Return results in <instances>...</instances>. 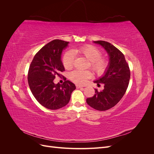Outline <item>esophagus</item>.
<instances>
[{"instance_id": "34e87169", "label": "esophagus", "mask_w": 154, "mask_h": 154, "mask_svg": "<svg viewBox=\"0 0 154 154\" xmlns=\"http://www.w3.org/2000/svg\"><path fill=\"white\" fill-rule=\"evenodd\" d=\"M76 88H82V87H83V86L80 85H76Z\"/></svg>"}]
</instances>
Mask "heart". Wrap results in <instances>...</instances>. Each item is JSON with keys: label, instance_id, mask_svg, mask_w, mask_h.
I'll return each mask as SVG.
<instances>
[{"label": "heart", "instance_id": "heart-1", "mask_svg": "<svg viewBox=\"0 0 154 154\" xmlns=\"http://www.w3.org/2000/svg\"><path fill=\"white\" fill-rule=\"evenodd\" d=\"M74 54L84 57L89 60L91 67L98 75L103 74L108 67V62L105 58L101 57V51L94 45H85L74 49L72 52L67 51L64 54L62 58V64L66 69H71L73 67L75 60ZM91 76L92 72L88 70H75L69 74L70 79L78 85L84 84Z\"/></svg>", "mask_w": 154, "mask_h": 154}]
</instances>
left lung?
I'll use <instances>...</instances> for the list:
<instances>
[{
    "label": "left lung",
    "mask_w": 154,
    "mask_h": 154,
    "mask_svg": "<svg viewBox=\"0 0 154 154\" xmlns=\"http://www.w3.org/2000/svg\"><path fill=\"white\" fill-rule=\"evenodd\" d=\"M106 51L110 57L109 67L104 75L94 82L100 86L104 84L100 92L95 89V94L87 99V103L97 110L104 111L112 108L122 98L127 91L130 78L128 64L124 54L112 44L103 40L94 41Z\"/></svg>",
    "instance_id": "left-lung-1"
}]
</instances>
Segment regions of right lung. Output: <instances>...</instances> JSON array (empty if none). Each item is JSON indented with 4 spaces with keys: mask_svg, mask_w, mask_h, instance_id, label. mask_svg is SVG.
<instances>
[{
    "mask_svg": "<svg viewBox=\"0 0 154 154\" xmlns=\"http://www.w3.org/2000/svg\"><path fill=\"white\" fill-rule=\"evenodd\" d=\"M69 42L56 39L41 48L32 59L27 74V80L32 95L45 108L57 110L66 106L76 86L66 80L62 84L54 83L56 76L65 71L61 54Z\"/></svg>",
    "mask_w": 154,
    "mask_h": 154,
    "instance_id": "add662e5",
    "label": "right lung"
}]
</instances>
